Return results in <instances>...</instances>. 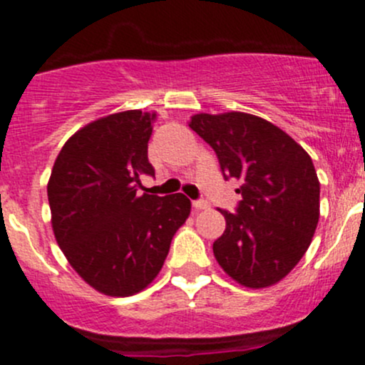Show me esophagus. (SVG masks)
Segmentation results:
<instances>
[{
  "label": "esophagus",
  "mask_w": 365,
  "mask_h": 365,
  "mask_svg": "<svg viewBox=\"0 0 365 365\" xmlns=\"http://www.w3.org/2000/svg\"><path fill=\"white\" fill-rule=\"evenodd\" d=\"M192 206H194V210L201 212V210H208L210 203H208V201H205V200H200V201H194Z\"/></svg>",
  "instance_id": "esophagus-1"
}]
</instances>
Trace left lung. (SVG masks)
I'll return each instance as SVG.
<instances>
[{
	"mask_svg": "<svg viewBox=\"0 0 365 365\" xmlns=\"http://www.w3.org/2000/svg\"><path fill=\"white\" fill-rule=\"evenodd\" d=\"M189 127L217 153L224 176L242 183L213 256L233 281L261 289L284 279L311 245L319 180L309 153L270 121L249 113H200Z\"/></svg>",
	"mask_w": 365,
	"mask_h": 365,
	"instance_id": "obj_1",
	"label": "left lung"
}]
</instances>
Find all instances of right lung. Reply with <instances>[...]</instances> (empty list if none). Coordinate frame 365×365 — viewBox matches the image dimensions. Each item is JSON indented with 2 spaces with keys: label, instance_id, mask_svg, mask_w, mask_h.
<instances>
[{
  "label": "right lung",
  "instance_id": "1",
  "mask_svg": "<svg viewBox=\"0 0 365 365\" xmlns=\"http://www.w3.org/2000/svg\"><path fill=\"white\" fill-rule=\"evenodd\" d=\"M157 113L130 109L90 121L70 135L47 182L53 233L70 267L108 297L143 292L159 275L190 213L183 194L138 196L155 175L148 141Z\"/></svg>",
  "mask_w": 365,
  "mask_h": 365
}]
</instances>
